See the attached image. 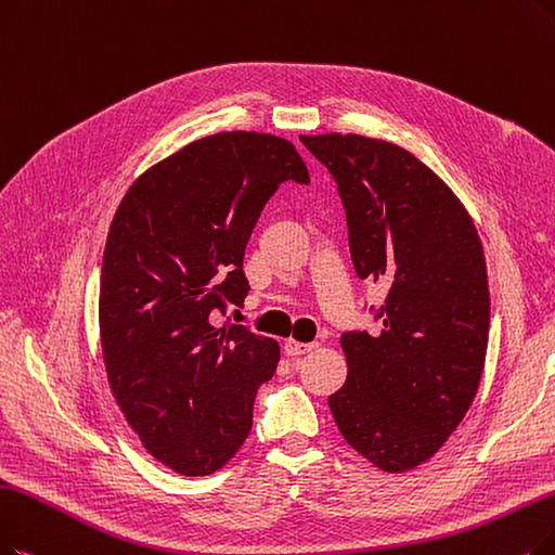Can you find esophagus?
<instances>
[{"instance_id":"esophagus-1","label":"esophagus","mask_w":555,"mask_h":555,"mask_svg":"<svg viewBox=\"0 0 555 555\" xmlns=\"http://www.w3.org/2000/svg\"><path fill=\"white\" fill-rule=\"evenodd\" d=\"M319 344H302V341H296V339H286L284 341V352L292 354V358H298V354H305L309 350H314Z\"/></svg>"}]
</instances>
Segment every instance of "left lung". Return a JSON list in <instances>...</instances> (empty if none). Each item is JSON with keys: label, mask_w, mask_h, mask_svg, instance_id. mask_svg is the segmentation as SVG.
<instances>
[{"label": "left lung", "mask_w": 555, "mask_h": 555, "mask_svg": "<svg viewBox=\"0 0 555 555\" xmlns=\"http://www.w3.org/2000/svg\"><path fill=\"white\" fill-rule=\"evenodd\" d=\"M300 141L335 177L354 273L387 294L378 335L341 337L348 375L327 405L354 451L403 474L444 447L476 398L490 337L482 243L408 150L337 131Z\"/></svg>", "instance_id": "obj_1"}]
</instances>
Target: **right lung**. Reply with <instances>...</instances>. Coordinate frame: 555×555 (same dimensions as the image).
Masks as SVG:
<instances>
[{"instance_id": "add662e5", "label": "right lung", "mask_w": 555, "mask_h": 555, "mask_svg": "<svg viewBox=\"0 0 555 555\" xmlns=\"http://www.w3.org/2000/svg\"><path fill=\"white\" fill-rule=\"evenodd\" d=\"M309 184L292 141L220 131L137 177L111 220L100 278L108 387L145 451L180 476L228 464L253 428V403L280 346L214 323L243 305V255L280 182Z\"/></svg>"}]
</instances>
